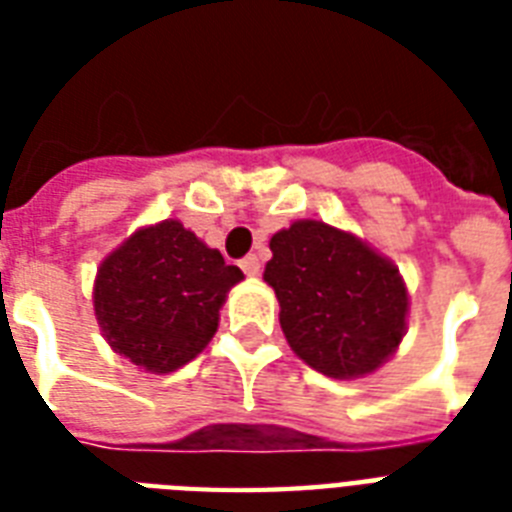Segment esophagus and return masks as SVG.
<instances>
[{"label": "esophagus", "instance_id": "obj_1", "mask_svg": "<svg viewBox=\"0 0 512 512\" xmlns=\"http://www.w3.org/2000/svg\"><path fill=\"white\" fill-rule=\"evenodd\" d=\"M241 268H244V273H247V276H252V279H255V276H260V257L247 255L244 260H241Z\"/></svg>", "mask_w": 512, "mask_h": 512}]
</instances>
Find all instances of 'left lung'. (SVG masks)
Returning <instances> with one entry per match:
<instances>
[{
  "label": "left lung",
  "mask_w": 512,
  "mask_h": 512,
  "mask_svg": "<svg viewBox=\"0 0 512 512\" xmlns=\"http://www.w3.org/2000/svg\"><path fill=\"white\" fill-rule=\"evenodd\" d=\"M271 252L263 279L276 292L289 348L305 364L356 380L393 358L409 319V289L393 260L324 220L276 231Z\"/></svg>",
  "instance_id": "1"
}]
</instances>
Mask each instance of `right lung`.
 <instances>
[{"label":"right lung","instance_id":"obj_1","mask_svg":"<svg viewBox=\"0 0 512 512\" xmlns=\"http://www.w3.org/2000/svg\"><path fill=\"white\" fill-rule=\"evenodd\" d=\"M239 281L236 265L170 217L143 225L103 257L92 305L114 353L143 372L170 374L207 348Z\"/></svg>","mask_w":512,"mask_h":512}]
</instances>
